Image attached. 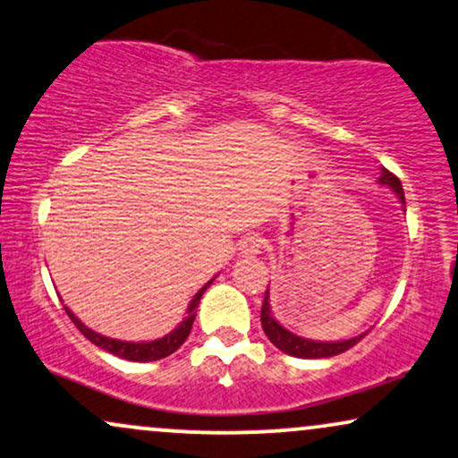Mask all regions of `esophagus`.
Here are the masks:
<instances>
[{"instance_id": "34e87169", "label": "esophagus", "mask_w": 458, "mask_h": 458, "mask_svg": "<svg viewBox=\"0 0 458 458\" xmlns=\"http://www.w3.org/2000/svg\"><path fill=\"white\" fill-rule=\"evenodd\" d=\"M260 250H262V239L258 234H247L245 239L239 243L241 256H245V258L256 256V253H260Z\"/></svg>"}]
</instances>
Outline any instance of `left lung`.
<instances>
[{"instance_id":"8db88e82","label":"left lung","mask_w":458,"mask_h":458,"mask_svg":"<svg viewBox=\"0 0 458 458\" xmlns=\"http://www.w3.org/2000/svg\"><path fill=\"white\" fill-rule=\"evenodd\" d=\"M379 185H386L390 190L399 196V200L405 205V196H403V187H401V181L396 179L393 173H388L386 168H382V176H379ZM260 322L267 337L271 339V344L275 348H279L284 354L296 356V358H328V356H337L341 352L354 348V345L360 341L362 335L358 337L345 339V341H313V339H305L299 337V335L290 333L288 328H284L282 324L277 322L271 311V292H264V302H262V311H260Z\"/></svg>"}]
</instances>
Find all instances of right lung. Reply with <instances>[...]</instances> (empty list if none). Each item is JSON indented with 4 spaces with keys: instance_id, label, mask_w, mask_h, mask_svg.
Segmentation results:
<instances>
[{
    "instance_id": "right-lung-1",
    "label": "right lung",
    "mask_w": 458,
    "mask_h": 458,
    "mask_svg": "<svg viewBox=\"0 0 458 458\" xmlns=\"http://www.w3.org/2000/svg\"><path fill=\"white\" fill-rule=\"evenodd\" d=\"M213 279L196 292V296L191 299L190 307H187V316L183 318V322H181L174 330H170L168 335H164L162 339H156V341H140V344H134V341H119L113 337H104V335L96 333V330H91L89 327H85V324H82L81 319L68 310V307H65V313H68L72 322L76 324V328H79L81 333L91 341V344H96L98 348L106 350V352H110V354H114L119 358H125V360H134V362L159 360V358L170 356L173 352H176L181 345H183V341L187 339V335H190V330H191V324H194V319H196L198 302H200L202 294H205V290L208 288V285L213 284Z\"/></svg>"
}]
</instances>
